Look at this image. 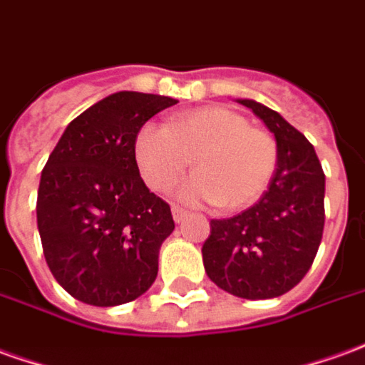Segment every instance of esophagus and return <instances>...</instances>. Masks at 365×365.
<instances>
[{
	"mask_svg": "<svg viewBox=\"0 0 365 365\" xmlns=\"http://www.w3.org/2000/svg\"><path fill=\"white\" fill-rule=\"evenodd\" d=\"M172 215H174V221L175 223H182L183 219L187 217V211H185V209H182V207H172Z\"/></svg>",
	"mask_w": 365,
	"mask_h": 365,
	"instance_id": "1",
	"label": "esophagus"
}]
</instances>
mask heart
<instances>
[{
	"label": "heart",
	"instance_id": "b5f03b06",
	"mask_svg": "<svg viewBox=\"0 0 365 365\" xmlns=\"http://www.w3.org/2000/svg\"><path fill=\"white\" fill-rule=\"evenodd\" d=\"M134 162L150 190L165 191L190 168L197 172L175 190L185 203H217L237 211L253 205L271 183L279 146L243 114L203 106L174 114L168 126L148 122L134 136Z\"/></svg>",
	"mask_w": 365,
	"mask_h": 365
}]
</instances>
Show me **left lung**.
<instances>
[{
  "instance_id": "8db88e82",
  "label": "left lung",
  "mask_w": 365,
  "mask_h": 365,
  "mask_svg": "<svg viewBox=\"0 0 365 365\" xmlns=\"http://www.w3.org/2000/svg\"><path fill=\"white\" fill-rule=\"evenodd\" d=\"M239 103L274 134L277 172L253 207L209 223L201 255L219 289L262 300L294 289L312 267L324 231L326 178L312 144L279 112L249 98Z\"/></svg>"
}]
</instances>
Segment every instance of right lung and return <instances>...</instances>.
<instances>
[{"label":"right lung","mask_w":365,"mask_h":365,"mask_svg":"<svg viewBox=\"0 0 365 365\" xmlns=\"http://www.w3.org/2000/svg\"><path fill=\"white\" fill-rule=\"evenodd\" d=\"M178 103L120 91L68 124L41 172L37 227L53 277L76 300L118 307L158 277L160 247L174 231L170 205L148 190L134 136Z\"/></svg>","instance_id":"1"}]
</instances>
